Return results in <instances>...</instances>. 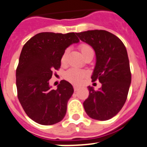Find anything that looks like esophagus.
I'll return each mask as SVG.
<instances>
[{
	"instance_id": "obj_1",
	"label": "esophagus",
	"mask_w": 147,
	"mask_h": 147,
	"mask_svg": "<svg viewBox=\"0 0 147 147\" xmlns=\"http://www.w3.org/2000/svg\"><path fill=\"white\" fill-rule=\"evenodd\" d=\"M74 90H75V92H76V91H78V88H79V87L78 86H76V85H74Z\"/></svg>"
}]
</instances>
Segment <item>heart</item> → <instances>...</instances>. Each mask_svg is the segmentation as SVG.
<instances>
[{
	"label": "heart",
	"mask_w": 147,
	"mask_h": 147,
	"mask_svg": "<svg viewBox=\"0 0 147 147\" xmlns=\"http://www.w3.org/2000/svg\"><path fill=\"white\" fill-rule=\"evenodd\" d=\"M79 48L80 50L82 55H83V57L85 58L88 55L91 53H94L93 49L91 46H89L87 44H81L79 46ZM69 48H67L65 51H64L63 54L61 55V61L62 64H64L67 61V55L69 53ZM86 75V72L83 70H80V69H69L67 72L65 73L64 78L66 80H68L70 83H75V84H78L80 83L84 78V77Z\"/></svg>",
	"instance_id": "b5f03b06"
}]
</instances>
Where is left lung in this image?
I'll list each match as a JSON object with an SVG mask.
<instances>
[{
  "instance_id": "left-lung-1",
  "label": "left lung",
  "mask_w": 147,
  "mask_h": 147,
  "mask_svg": "<svg viewBox=\"0 0 147 147\" xmlns=\"http://www.w3.org/2000/svg\"><path fill=\"white\" fill-rule=\"evenodd\" d=\"M82 42L94 50L96 64L92 81L102 86L95 91L88 86V97L83 102L86 113L93 119L105 121L116 116L125 105L131 73L126 47L116 36L104 30L76 33Z\"/></svg>"
}]
</instances>
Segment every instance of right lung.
<instances>
[{
	"mask_svg": "<svg viewBox=\"0 0 147 147\" xmlns=\"http://www.w3.org/2000/svg\"><path fill=\"white\" fill-rule=\"evenodd\" d=\"M79 41L75 33L42 32L22 47L16 70L18 96L26 114L35 122L52 125L65 116L73 87L63 80L57 89H51L49 80L53 71L60 68L64 51Z\"/></svg>",
	"mask_w": 147,
	"mask_h": 147,
	"instance_id": "add662e5",
	"label": "right lung"
}]
</instances>
